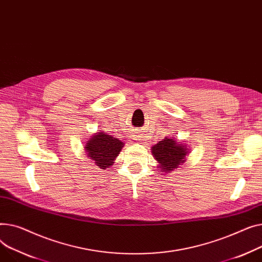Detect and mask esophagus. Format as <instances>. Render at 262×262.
Listing matches in <instances>:
<instances>
[{
    "label": "esophagus",
    "instance_id": "1",
    "mask_svg": "<svg viewBox=\"0 0 262 262\" xmlns=\"http://www.w3.org/2000/svg\"><path fill=\"white\" fill-rule=\"evenodd\" d=\"M135 137H136V138H135V140H137V138H138V137H140V135H135Z\"/></svg>",
    "mask_w": 262,
    "mask_h": 262
}]
</instances>
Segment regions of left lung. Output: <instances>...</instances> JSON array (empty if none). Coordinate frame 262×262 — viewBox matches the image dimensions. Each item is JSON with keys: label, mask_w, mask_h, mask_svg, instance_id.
Listing matches in <instances>:
<instances>
[{"label": "left lung", "mask_w": 262, "mask_h": 262, "mask_svg": "<svg viewBox=\"0 0 262 262\" xmlns=\"http://www.w3.org/2000/svg\"><path fill=\"white\" fill-rule=\"evenodd\" d=\"M153 157L159 162L161 171L169 172L184 163L188 149L177 143L172 137L164 138L151 148Z\"/></svg>", "instance_id": "8db88e82"}]
</instances>
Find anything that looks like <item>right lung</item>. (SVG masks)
I'll return each mask as SVG.
<instances>
[{
    "label": "right lung",
    "instance_id": "add662e5",
    "mask_svg": "<svg viewBox=\"0 0 262 262\" xmlns=\"http://www.w3.org/2000/svg\"><path fill=\"white\" fill-rule=\"evenodd\" d=\"M124 146L120 140L104 132L95 134L86 143L85 150L89 157L95 161L98 168L105 169L111 166Z\"/></svg>",
    "mask_w": 262,
    "mask_h": 262
}]
</instances>
